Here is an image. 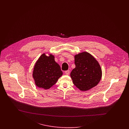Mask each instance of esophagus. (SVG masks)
Here are the masks:
<instances>
[{
    "instance_id": "1",
    "label": "esophagus",
    "mask_w": 129,
    "mask_h": 129,
    "mask_svg": "<svg viewBox=\"0 0 129 129\" xmlns=\"http://www.w3.org/2000/svg\"><path fill=\"white\" fill-rule=\"evenodd\" d=\"M70 73V71L69 70H68V71H66L65 72V74H66L67 75H69Z\"/></svg>"
}]
</instances>
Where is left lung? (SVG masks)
I'll return each mask as SVG.
<instances>
[{"label": "left lung", "instance_id": "obj_1", "mask_svg": "<svg viewBox=\"0 0 129 129\" xmlns=\"http://www.w3.org/2000/svg\"><path fill=\"white\" fill-rule=\"evenodd\" d=\"M75 68L71 73L74 85L81 91L96 86L101 79L102 71L95 58L87 52L75 55Z\"/></svg>", "mask_w": 129, "mask_h": 129}]
</instances>
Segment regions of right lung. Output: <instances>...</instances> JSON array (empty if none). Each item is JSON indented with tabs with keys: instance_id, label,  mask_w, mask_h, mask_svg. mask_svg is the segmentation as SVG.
<instances>
[{
	"instance_id": "1",
	"label": "right lung",
	"mask_w": 129,
	"mask_h": 129,
	"mask_svg": "<svg viewBox=\"0 0 129 129\" xmlns=\"http://www.w3.org/2000/svg\"><path fill=\"white\" fill-rule=\"evenodd\" d=\"M54 56L42 54L37 60L33 73L36 85L48 89L53 86L62 75L60 67L55 60Z\"/></svg>"
}]
</instances>
